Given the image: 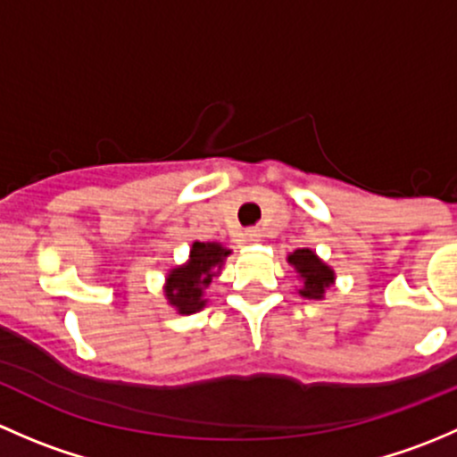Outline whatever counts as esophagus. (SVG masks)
<instances>
[{
    "label": "esophagus",
    "instance_id": "esophagus-1",
    "mask_svg": "<svg viewBox=\"0 0 457 457\" xmlns=\"http://www.w3.org/2000/svg\"><path fill=\"white\" fill-rule=\"evenodd\" d=\"M245 238H247V243H258V241H261V229L250 228L245 232Z\"/></svg>",
    "mask_w": 457,
    "mask_h": 457
}]
</instances>
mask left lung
Segmentation results:
<instances>
[{
    "instance_id": "left-lung-1",
    "label": "left lung",
    "mask_w": 457,
    "mask_h": 457,
    "mask_svg": "<svg viewBox=\"0 0 457 457\" xmlns=\"http://www.w3.org/2000/svg\"><path fill=\"white\" fill-rule=\"evenodd\" d=\"M287 262L296 271L298 285L296 292L303 298H310V301H322L325 292L329 287H334L336 283V271L334 267L327 265L320 256L316 254L310 247H301V250H294L287 254Z\"/></svg>"
}]
</instances>
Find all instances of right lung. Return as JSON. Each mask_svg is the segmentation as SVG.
I'll return each instance as SVG.
<instances>
[{"mask_svg": "<svg viewBox=\"0 0 457 457\" xmlns=\"http://www.w3.org/2000/svg\"><path fill=\"white\" fill-rule=\"evenodd\" d=\"M232 254L229 247L216 241H195L190 245V256L183 265L172 267L165 274L163 296L177 314L190 316L201 312L207 305L205 289L210 287L212 278L220 274L225 258Z\"/></svg>", "mask_w": 457, "mask_h": 457, "instance_id": "obj_1", "label": "right lung"}]
</instances>
